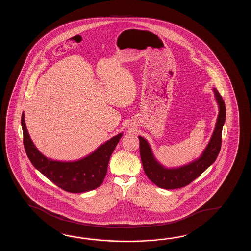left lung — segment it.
Masks as SVG:
<instances>
[{
  "mask_svg": "<svg viewBox=\"0 0 251 251\" xmlns=\"http://www.w3.org/2000/svg\"><path fill=\"white\" fill-rule=\"evenodd\" d=\"M213 90L220 109L218 118L212 138L203 154L198 160L177 169H165L155 160L146 140L139 136L140 155L144 172L156 186L164 189H175L187 186L216 160L222 146V132L226 118V108L219 91L216 89Z\"/></svg>",
  "mask_w": 251,
  "mask_h": 251,
  "instance_id": "left-lung-1",
  "label": "left lung"
}]
</instances>
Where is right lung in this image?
I'll return each mask as SVG.
<instances>
[{
	"label": "right lung",
	"mask_w": 251,
	"mask_h": 251,
	"mask_svg": "<svg viewBox=\"0 0 251 251\" xmlns=\"http://www.w3.org/2000/svg\"><path fill=\"white\" fill-rule=\"evenodd\" d=\"M23 144L33 166L54 185L70 193H83L100 187L107 171V165L122 133L114 136L84 159L63 162L48 159L39 152L27 133L22 116Z\"/></svg>",
	"instance_id": "add662e5"
}]
</instances>
